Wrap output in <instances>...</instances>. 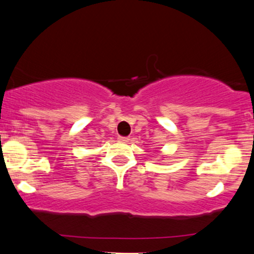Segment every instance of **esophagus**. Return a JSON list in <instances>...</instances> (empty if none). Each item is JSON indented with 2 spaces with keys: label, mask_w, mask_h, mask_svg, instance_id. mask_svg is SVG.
I'll list each match as a JSON object with an SVG mask.
<instances>
[{
  "label": "esophagus",
  "mask_w": 254,
  "mask_h": 254,
  "mask_svg": "<svg viewBox=\"0 0 254 254\" xmlns=\"http://www.w3.org/2000/svg\"><path fill=\"white\" fill-rule=\"evenodd\" d=\"M118 139H120V141H122V143H127V141L130 140L129 137H122V136L118 137Z\"/></svg>",
  "instance_id": "34e87169"
}]
</instances>
